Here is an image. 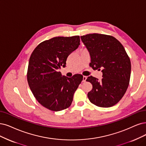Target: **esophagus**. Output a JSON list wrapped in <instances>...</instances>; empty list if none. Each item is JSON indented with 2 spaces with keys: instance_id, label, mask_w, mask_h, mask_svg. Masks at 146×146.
I'll return each instance as SVG.
<instances>
[{
  "instance_id": "esophagus-1",
  "label": "esophagus",
  "mask_w": 146,
  "mask_h": 146,
  "mask_svg": "<svg viewBox=\"0 0 146 146\" xmlns=\"http://www.w3.org/2000/svg\"><path fill=\"white\" fill-rule=\"evenodd\" d=\"M87 76H83V80H82V82H85L86 81V80H87Z\"/></svg>"
}]
</instances>
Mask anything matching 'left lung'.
Here are the masks:
<instances>
[{"instance_id": "obj_1", "label": "left lung", "mask_w": 146, "mask_h": 146, "mask_svg": "<svg viewBox=\"0 0 146 146\" xmlns=\"http://www.w3.org/2000/svg\"><path fill=\"white\" fill-rule=\"evenodd\" d=\"M90 52V66L103 73L102 80L89 76L86 81L93 85L88 98L93 104L103 108L115 105L125 94L131 72L130 58L115 37L100 34L80 36Z\"/></svg>"}]
</instances>
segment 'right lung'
Returning <instances> with one entry per match:
<instances>
[{
	"instance_id": "add662e5",
	"label": "right lung",
	"mask_w": 146,
	"mask_h": 146,
	"mask_svg": "<svg viewBox=\"0 0 146 146\" xmlns=\"http://www.w3.org/2000/svg\"><path fill=\"white\" fill-rule=\"evenodd\" d=\"M79 44L78 35L56 36L41 42L32 52L27 79L36 100L46 108L59 111L71 105L83 76L66 77L58 69L66 67L67 57Z\"/></svg>"
}]
</instances>
